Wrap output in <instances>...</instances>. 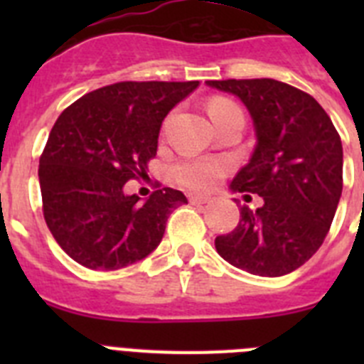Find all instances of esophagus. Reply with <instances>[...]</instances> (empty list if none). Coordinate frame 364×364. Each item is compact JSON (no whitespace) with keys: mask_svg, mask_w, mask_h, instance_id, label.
<instances>
[{"mask_svg":"<svg viewBox=\"0 0 364 364\" xmlns=\"http://www.w3.org/2000/svg\"><path fill=\"white\" fill-rule=\"evenodd\" d=\"M189 202H191V204H195V205H205V204H210L211 198L198 197V195H191V197H189Z\"/></svg>","mask_w":364,"mask_h":364,"instance_id":"1","label":"esophagus"}]
</instances>
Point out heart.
<instances>
[{
  "instance_id": "obj_1",
  "label": "heart",
  "mask_w": 364,
  "mask_h": 364,
  "mask_svg": "<svg viewBox=\"0 0 364 364\" xmlns=\"http://www.w3.org/2000/svg\"><path fill=\"white\" fill-rule=\"evenodd\" d=\"M208 111L213 122L224 117L226 112L240 111L233 102L226 98H213L208 104ZM230 171V166L218 159H186L173 166V176L176 182L195 191H210Z\"/></svg>"
}]
</instances>
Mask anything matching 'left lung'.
<instances>
[{"label": "left lung", "mask_w": 364, "mask_h": 364, "mask_svg": "<svg viewBox=\"0 0 364 364\" xmlns=\"http://www.w3.org/2000/svg\"><path fill=\"white\" fill-rule=\"evenodd\" d=\"M239 96L253 118L257 146L231 191L264 204L240 208L233 231L218 235V255L260 277H281L311 259L332 226L343 191V144L317 100L272 78L210 80Z\"/></svg>", "instance_id": "1"}]
</instances>
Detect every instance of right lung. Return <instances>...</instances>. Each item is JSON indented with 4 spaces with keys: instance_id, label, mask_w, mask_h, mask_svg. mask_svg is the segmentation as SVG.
I'll return each instance as SVG.
<instances>
[{
    "instance_id": "1",
    "label": "right lung",
    "mask_w": 364,
    "mask_h": 364,
    "mask_svg": "<svg viewBox=\"0 0 364 364\" xmlns=\"http://www.w3.org/2000/svg\"><path fill=\"white\" fill-rule=\"evenodd\" d=\"M198 82H118L76 100L58 117L40 156L43 217L78 264L120 269L159 246L167 217L188 204L162 188L140 202L125 182L146 176L164 118Z\"/></svg>"
}]
</instances>
